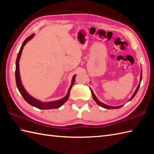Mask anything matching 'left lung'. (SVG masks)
<instances>
[{
	"instance_id": "left-lung-1",
	"label": "left lung",
	"mask_w": 154,
	"mask_h": 154,
	"mask_svg": "<svg viewBox=\"0 0 154 154\" xmlns=\"http://www.w3.org/2000/svg\"><path fill=\"white\" fill-rule=\"evenodd\" d=\"M141 81H142V71H141V75H140V82H141ZM140 84L138 85V87H137V89H136V91H135V92H134V94L132 95V97H131V99H130V100H131L134 97V96L136 95V93H137V92H138V89H139V87H140ZM91 93H92V95H93V99H94V100L95 101V102L99 104V106H102V107H103V108H104V109H120V108H121L122 107L123 105H120V106H109V105H106V104H104V103H101V102H100V101L98 100V99L97 98V97L94 95V94L93 93V91L91 89Z\"/></svg>"
}]
</instances>
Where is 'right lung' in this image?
I'll use <instances>...</instances> for the list:
<instances>
[{"mask_svg": "<svg viewBox=\"0 0 154 154\" xmlns=\"http://www.w3.org/2000/svg\"><path fill=\"white\" fill-rule=\"evenodd\" d=\"M34 34H32L30 36H28L24 42H23V44L22 45V46L20 48V50L17 59H16V71H15V77H16V86L18 87V89L19 91V92L20 93L22 94V96L24 98V99L26 101V102L30 104V105L33 106L34 107H36L39 109H57V108L60 107L61 106L63 105V104L66 102V101L68 100L70 94V91L71 89V87H73V84L75 83V77L76 75L73 77L72 79V83L71 85V86L69 89V91L67 92V95L65 96L63 99H61L60 100H55V101H52V102H49V103H42L40 100H38L37 99H34L32 97H31L30 94H29L26 90L24 89V87H23L22 82H21V79H20V72H19V60L21 56V54L23 50V48L25 45V44L27 43V42L31 40V39L33 38Z\"/></svg>", "mask_w": 154, "mask_h": 154, "instance_id": "obj_1", "label": "right lung"}]
</instances>
